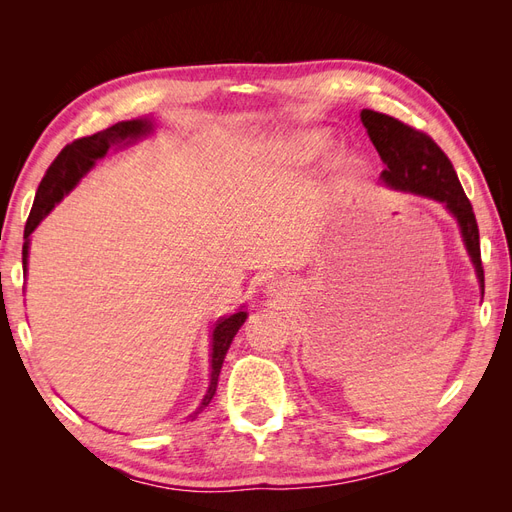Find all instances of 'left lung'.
Wrapping results in <instances>:
<instances>
[{
	"mask_svg": "<svg viewBox=\"0 0 512 512\" xmlns=\"http://www.w3.org/2000/svg\"><path fill=\"white\" fill-rule=\"evenodd\" d=\"M361 121L386 164L380 179L389 188L421 194L444 203L461 228L463 243L476 267L480 292L485 294V271L480 262V237L472 203L463 192L451 160L433 138L391 115L363 108Z\"/></svg>",
	"mask_w": 512,
	"mask_h": 512,
	"instance_id": "left-lung-1",
	"label": "left lung"
}]
</instances>
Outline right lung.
<instances>
[{"instance_id": "obj_1", "label": "right lung", "mask_w": 512, "mask_h": 512, "mask_svg": "<svg viewBox=\"0 0 512 512\" xmlns=\"http://www.w3.org/2000/svg\"><path fill=\"white\" fill-rule=\"evenodd\" d=\"M151 121L147 119H132V121H119L115 126L106 128L102 132H96L91 136L76 138L70 145L59 151V156L53 160V164L46 168V173L38 185L36 200L32 213H29L27 224H25V243H23V267L27 271V254H29V235H32L34 228L40 224V220L49 213L61 198H64L76 183H79L94 164L106 156V151L113 145H128L136 138L147 136L151 132ZM247 314L237 312L228 318H220L218 324L213 327L211 335V384L209 391L203 399V404L194 412V416L209 406V401L218 389V378L220 369L224 363V356L232 344V337L237 335L241 324L245 322Z\"/></svg>"}]
</instances>
